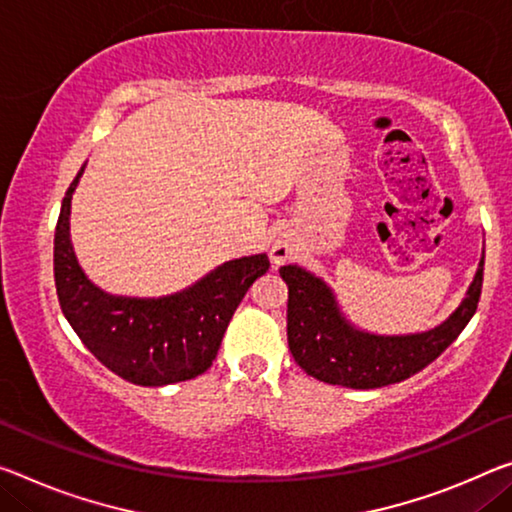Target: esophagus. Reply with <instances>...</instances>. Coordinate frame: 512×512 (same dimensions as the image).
Instances as JSON below:
<instances>
[{
    "label": "esophagus",
    "mask_w": 512,
    "mask_h": 512,
    "mask_svg": "<svg viewBox=\"0 0 512 512\" xmlns=\"http://www.w3.org/2000/svg\"><path fill=\"white\" fill-rule=\"evenodd\" d=\"M270 258L277 265L290 261V258H293V245H290L288 240H277V242H274L272 251H270Z\"/></svg>",
    "instance_id": "obj_1"
}]
</instances>
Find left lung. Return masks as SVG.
Masks as SVG:
<instances>
[{"instance_id": "8db88e82", "label": "left lung", "mask_w": 512, "mask_h": 512, "mask_svg": "<svg viewBox=\"0 0 512 512\" xmlns=\"http://www.w3.org/2000/svg\"><path fill=\"white\" fill-rule=\"evenodd\" d=\"M288 286V345L304 373L348 389H377L403 382L432 364L474 316L483 288V261L465 302L442 325L423 334L375 336L341 316L332 290L297 265H283Z\"/></svg>"}]
</instances>
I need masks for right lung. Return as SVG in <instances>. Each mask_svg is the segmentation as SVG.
Here are the masks:
<instances>
[{
	"label": "right lung",
	"instance_id": "1",
	"mask_svg": "<svg viewBox=\"0 0 512 512\" xmlns=\"http://www.w3.org/2000/svg\"><path fill=\"white\" fill-rule=\"evenodd\" d=\"M82 171L68 187L54 231V286L70 327L100 364L132 384L164 387L206 373L242 297L270 270L267 256L224 263L162 300L105 295L84 277L70 247V199Z\"/></svg>",
	"mask_w": 512,
	"mask_h": 512
}]
</instances>
